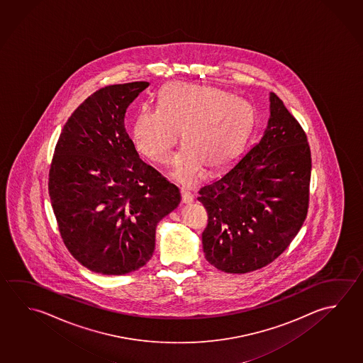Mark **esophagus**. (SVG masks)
<instances>
[{
	"label": "esophagus",
	"mask_w": 363,
	"mask_h": 363,
	"mask_svg": "<svg viewBox=\"0 0 363 363\" xmlns=\"http://www.w3.org/2000/svg\"><path fill=\"white\" fill-rule=\"evenodd\" d=\"M181 197H182V203H190L192 201V194L184 187L181 189Z\"/></svg>",
	"instance_id": "esophagus-1"
}]
</instances>
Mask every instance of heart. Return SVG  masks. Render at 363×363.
I'll return each instance as SVG.
<instances>
[{"mask_svg":"<svg viewBox=\"0 0 363 363\" xmlns=\"http://www.w3.org/2000/svg\"><path fill=\"white\" fill-rule=\"evenodd\" d=\"M254 122L250 103L228 91L200 84H167L158 106H141L133 123L135 147L160 163H168L184 134L187 147L174 160V179L192 184L205 167L210 172L228 166L241 152Z\"/></svg>","mask_w":363,"mask_h":363,"instance_id":"b5f03b06","label":"heart"}]
</instances>
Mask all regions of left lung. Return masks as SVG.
<instances>
[{"label": "left lung", "instance_id": "8db88e82", "mask_svg": "<svg viewBox=\"0 0 363 363\" xmlns=\"http://www.w3.org/2000/svg\"><path fill=\"white\" fill-rule=\"evenodd\" d=\"M311 150L299 122L270 94V120L228 173L199 191L208 211L203 254L224 273L246 274L283 254L305 222Z\"/></svg>", "mask_w": 363, "mask_h": 363}]
</instances>
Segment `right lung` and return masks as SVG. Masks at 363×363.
I'll return each mask as SVG.
<instances>
[{
    "mask_svg": "<svg viewBox=\"0 0 363 363\" xmlns=\"http://www.w3.org/2000/svg\"><path fill=\"white\" fill-rule=\"evenodd\" d=\"M147 82L108 85L65 123L52 158L48 191L65 246L96 273L122 275L153 256L157 224L179 191L140 160L125 128L128 104Z\"/></svg>",
    "mask_w": 363,
    "mask_h": 363,
    "instance_id": "obj_1",
    "label": "right lung"
}]
</instances>
